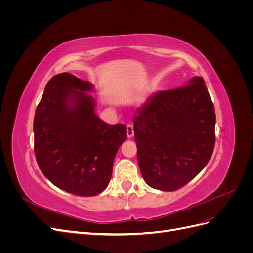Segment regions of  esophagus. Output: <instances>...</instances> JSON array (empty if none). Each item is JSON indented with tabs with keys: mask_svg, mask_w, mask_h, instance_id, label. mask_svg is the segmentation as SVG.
<instances>
[{
	"mask_svg": "<svg viewBox=\"0 0 253 253\" xmlns=\"http://www.w3.org/2000/svg\"><path fill=\"white\" fill-rule=\"evenodd\" d=\"M126 135L128 138H132V137L134 136V127H133V125L128 124L126 125Z\"/></svg>",
	"mask_w": 253,
	"mask_h": 253,
	"instance_id": "esophagus-1",
	"label": "esophagus"
}]
</instances>
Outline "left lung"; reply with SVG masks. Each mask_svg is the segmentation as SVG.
Here are the masks:
<instances>
[{
	"label": "left lung",
	"mask_w": 253,
	"mask_h": 253,
	"mask_svg": "<svg viewBox=\"0 0 253 253\" xmlns=\"http://www.w3.org/2000/svg\"><path fill=\"white\" fill-rule=\"evenodd\" d=\"M133 121L137 162L152 188L176 191L212 156L215 112L202 77L152 95L135 112Z\"/></svg>",
	"instance_id": "obj_1"
}]
</instances>
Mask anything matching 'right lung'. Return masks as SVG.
<instances>
[{
	"mask_svg": "<svg viewBox=\"0 0 253 253\" xmlns=\"http://www.w3.org/2000/svg\"><path fill=\"white\" fill-rule=\"evenodd\" d=\"M93 84L62 73L48 81L35 119V155L52 185L78 196L108 187L113 163L126 139L124 125H108L95 113Z\"/></svg>",
	"mask_w": 253,
	"mask_h": 253,
	"instance_id": "right-lung-1",
	"label": "right lung"
}]
</instances>
